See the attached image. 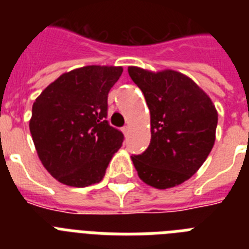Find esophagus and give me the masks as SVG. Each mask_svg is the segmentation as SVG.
<instances>
[{
	"label": "esophagus",
	"mask_w": 249,
	"mask_h": 249,
	"mask_svg": "<svg viewBox=\"0 0 249 249\" xmlns=\"http://www.w3.org/2000/svg\"><path fill=\"white\" fill-rule=\"evenodd\" d=\"M128 126H124V127H122V132H123V135L124 136H127V133H128Z\"/></svg>",
	"instance_id": "1"
}]
</instances>
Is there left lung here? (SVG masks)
<instances>
[{
    "label": "left lung",
    "instance_id": "1",
    "mask_svg": "<svg viewBox=\"0 0 249 249\" xmlns=\"http://www.w3.org/2000/svg\"><path fill=\"white\" fill-rule=\"evenodd\" d=\"M128 73L151 112V143L142 155L132 156L138 177L158 190L183 183L213 148L218 122L214 105L190 77L177 71L131 66Z\"/></svg>",
    "mask_w": 249,
    "mask_h": 249
}]
</instances>
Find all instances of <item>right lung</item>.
I'll return each instance as SVG.
<instances>
[{"instance_id":"right-lung-1","label":"right lung","mask_w":249,"mask_h":249,"mask_svg":"<svg viewBox=\"0 0 249 249\" xmlns=\"http://www.w3.org/2000/svg\"><path fill=\"white\" fill-rule=\"evenodd\" d=\"M122 67L86 66L63 73L32 106L30 131L39 160L58 182L87 187L102 181L123 133L107 118L109 89Z\"/></svg>"}]
</instances>
